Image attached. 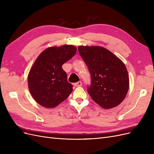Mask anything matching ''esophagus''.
Here are the masks:
<instances>
[{"label":"esophagus","mask_w":154,"mask_h":154,"mask_svg":"<svg viewBox=\"0 0 154 154\" xmlns=\"http://www.w3.org/2000/svg\"><path fill=\"white\" fill-rule=\"evenodd\" d=\"M74 85H75L76 87H80V86H82V82L81 81H80V82H76V83H74Z\"/></svg>","instance_id":"1"}]
</instances>
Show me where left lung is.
Listing matches in <instances>:
<instances>
[{
  "mask_svg": "<svg viewBox=\"0 0 154 154\" xmlns=\"http://www.w3.org/2000/svg\"><path fill=\"white\" fill-rule=\"evenodd\" d=\"M78 49L91 73L88 94L103 109L119 105L129 88V76L124 63L100 46L80 45Z\"/></svg>",
  "mask_w": 154,
  "mask_h": 154,
  "instance_id": "1",
  "label": "left lung"
}]
</instances>
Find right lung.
Wrapping results in <instances>:
<instances>
[{
    "label": "right lung",
    "mask_w": 154,
    "mask_h": 154,
    "mask_svg": "<svg viewBox=\"0 0 154 154\" xmlns=\"http://www.w3.org/2000/svg\"><path fill=\"white\" fill-rule=\"evenodd\" d=\"M72 45L50 47L42 51L31 67L27 81L33 99L45 108H54L72 91L62 65L76 53Z\"/></svg>",
    "instance_id": "add662e5"
}]
</instances>
